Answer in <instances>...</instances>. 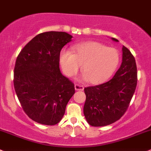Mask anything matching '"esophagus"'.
<instances>
[{
  "mask_svg": "<svg viewBox=\"0 0 151 151\" xmlns=\"http://www.w3.org/2000/svg\"><path fill=\"white\" fill-rule=\"evenodd\" d=\"M83 88H84L83 86H81L79 84H75V89L76 91H83Z\"/></svg>",
  "mask_w": 151,
  "mask_h": 151,
  "instance_id": "esophagus-1",
  "label": "esophagus"
}]
</instances>
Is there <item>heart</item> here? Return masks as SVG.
Listing matches in <instances>:
<instances>
[{
    "label": "heart",
    "mask_w": 151,
    "mask_h": 151,
    "mask_svg": "<svg viewBox=\"0 0 151 151\" xmlns=\"http://www.w3.org/2000/svg\"><path fill=\"white\" fill-rule=\"evenodd\" d=\"M70 51H61L60 63L64 73L71 78L78 72L82 65V78L92 84H100L112 76L119 63L117 49L106 47L96 41L80 43Z\"/></svg>",
    "instance_id": "heart-1"
}]
</instances>
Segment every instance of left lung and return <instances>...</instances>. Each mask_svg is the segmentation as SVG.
Masks as SVG:
<instances>
[{
    "label": "left lung",
    "mask_w": 151,
    "mask_h": 151,
    "mask_svg": "<svg viewBox=\"0 0 151 151\" xmlns=\"http://www.w3.org/2000/svg\"><path fill=\"white\" fill-rule=\"evenodd\" d=\"M112 40L119 41L113 38ZM122 53V63L113 78L102 84L84 88L83 113L92 127H104L120 119L132 98L137 82L136 62L124 46Z\"/></svg>",
    "instance_id": "left-lung-1"
}]
</instances>
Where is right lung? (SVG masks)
Returning a JSON list of instances; mask_svg holds the SVG:
<instances>
[{"mask_svg":"<svg viewBox=\"0 0 151 151\" xmlns=\"http://www.w3.org/2000/svg\"><path fill=\"white\" fill-rule=\"evenodd\" d=\"M73 36L50 31L34 37L19 54L14 86L20 104L34 122L55 125L63 119L74 84L61 73L60 54Z\"/></svg>","mask_w":151,"mask_h":151,"instance_id":"add662e5","label":"right lung"}]
</instances>
